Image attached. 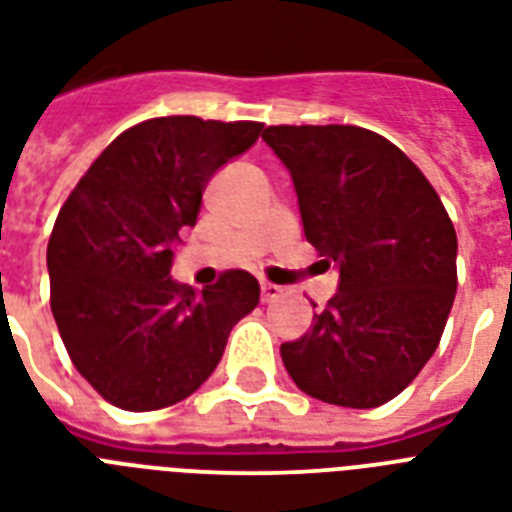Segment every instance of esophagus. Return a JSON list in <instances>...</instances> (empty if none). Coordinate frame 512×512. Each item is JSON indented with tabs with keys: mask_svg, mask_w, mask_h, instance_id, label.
<instances>
[{
	"mask_svg": "<svg viewBox=\"0 0 512 512\" xmlns=\"http://www.w3.org/2000/svg\"><path fill=\"white\" fill-rule=\"evenodd\" d=\"M281 292H284V289L276 284H270V281H263V284H260V297H263V302H273V299L281 297Z\"/></svg>",
	"mask_w": 512,
	"mask_h": 512,
	"instance_id": "1",
	"label": "esophagus"
}]
</instances>
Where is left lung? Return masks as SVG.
<instances>
[{"label":"left lung","instance_id":"obj_1","mask_svg":"<svg viewBox=\"0 0 512 512\" xmlns=\"http://www.w3.org/2000/svg\"><path fill=\"white\" fill-rule=\"evenodd\" d=\"M305 239L339 270V292L305 336L281 344L315 400L378 407L439 347L458 289V236L434 186L384 136L357 126H268Z\"/></svg>","mask_w":512,"mask_h":512}]
</instances>
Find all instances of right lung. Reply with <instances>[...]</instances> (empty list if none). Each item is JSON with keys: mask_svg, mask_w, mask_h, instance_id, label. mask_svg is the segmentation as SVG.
I'll list each match as a JSON object with an SVG mask.
<instances>
[{"mask_svg": "<svg viewBox=\"0 0 512 512\" xmlns=\"http://www.w3.org/2000/svg\"><path fill=\"white\" fill-rule=\"evenodd\" d=\"M263 123L168 115L128 128L91 162L49 236L52 315L70 360L107 402L147 413L205 384L228 334L260 302L247 270L197 294L170 278L215 170Z\"/></svg>", "mask_w": 512, "mask_h": 512, "instance_id": "1", "label": "right lung"}]
</instances>
